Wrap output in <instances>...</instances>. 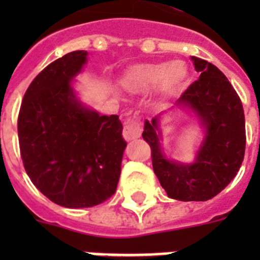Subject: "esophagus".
Listing matches in <instances>:
<instances>
[{
  "mask_svg": "<svg viewBox=\"0 0 260 260\" xmlns=\"http://www.w3.org/2000/svg\"><path fill=\"white\" fill-rule=\"evenodd\" d=\"M122 135H123V138H125V141H127V142L138 139V138L142 135L141 121L137 118L127 119L125 123V127H123Z\"/></svg>",
  "mask_w": 260,
  "mask_h": 260,
  "instance_id": "obj_1",
  "label": "esophagus"
}]
</instances>
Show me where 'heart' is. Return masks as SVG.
Returning <instances> with one entry per match:
<instances>
[{
    "mask_svg": "<svg viewBox=\"0 0 260 260\" xmlns=\"http://www.w3.org/2000/svg\"><path fill=\"white\" fill-rule=\"evenodd\" d=\"M189 70L185 62L137 63L126 69L119 83L128 92H142L157 87L164 95H172L186 83Z\"/></svg>",
    "mask_w": 260,
    "mask_h": 260,
    "instance_id": "b5f03b06",
    "label": "heart"
}]
</instances>
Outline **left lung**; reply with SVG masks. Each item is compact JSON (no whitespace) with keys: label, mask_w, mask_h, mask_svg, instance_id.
I'll return each instance as SVG.
<instances>
[{"label":"left lung","mask_w":260,"mask_h":260,"mask_svg":"<svg viewBox=\"0 0 260 260\" xmlns=\"http://www.w3.org/2000/svg\"><path fill=\"white\" fill-rule=\"evenodd\" d=\"M199 79L186 89L176 107L191 112L204 130L192 162L171 160L162 152L160 119L144 122L142 134L152 152L153 172L168 197L182 202H204L229 185L245 156L246 133L242 103L229 80L215 65L191 57Z\"/></svg>","instance_id":"8db88e82"}]
</instances>
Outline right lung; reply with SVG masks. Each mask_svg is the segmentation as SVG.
Returning <instances> with one entry per match:
<instances>
[{
  "label": "right lung",
  "instance_id": "right-lung-1",
  "mask_svg": "<svg viewBox=\"0 0 260 260\" xmlns=\"http://www.w3.org/2000/svg\"><path fill=\"white\" fill-rule=\"evenodd\" d=\"M88 53L48 65L27 88L18 137L32 183L58 206L93 207L114 194L126 142L118 116H102L78 99L73 80Z\"/></svg>",
  "mask_w": 260,
  "mask_h": 260
}]
</instances>
